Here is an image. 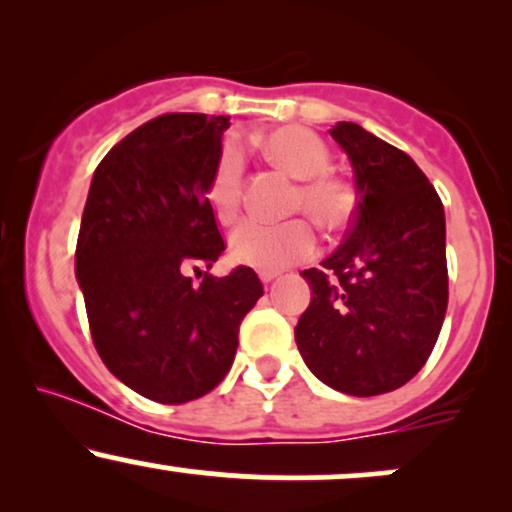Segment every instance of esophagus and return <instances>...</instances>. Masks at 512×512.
Returning a JSON list of instances; mask_svg holds the SVG:
<instances>
[{"mask_svg":"<svg viewBox=\"0 0 512 512\" xmlns=\"http://www.w3.org/2000/svg\"><path fill=\"white\" fill-rule=\"evenodd\" d=\"M276 276H279V272H260V279L264 281V284H269V281H274Z\"/></svg>","mask_w":512,"mask_h":512,"instance_id":"1","label":"esophagus"}]
</instances>
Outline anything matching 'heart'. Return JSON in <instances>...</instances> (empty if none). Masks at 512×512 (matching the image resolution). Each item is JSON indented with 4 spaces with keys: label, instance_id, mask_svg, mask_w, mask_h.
I'll use <instances>...</instances> for the list:
<instances>
[{
    "label": "heart",
    "instance_id": "heart-1",
    "mask_svg": "<svg viewBox=\"0 0 512 512\" xmlns=\"http://www.w3.org/2000/svg\"><path fill=\"white\" fill-rule=\"evenodd\" d=\"M262 149L269 161L286 170L291 178L301 180L291 197V211H305L310 219L330 231H337L351 219L356 207L354 187L327 170L330 151L315 132L296 125L279 127L264 137ZM243 178V149L238 142L228 139L216 156L207 182V202L219 221L231 223L238 216ZM315 248L317 236L308 219H291L284 223L250 219L240 223L228 240L233 260L262 269V272H279L291 264L308 260Z\"/></svg>",
    "mask_w": 512,
    "mask_h": 512
}]
</instances>
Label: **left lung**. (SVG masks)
Returning a JSON list of instances; mask_svg holds the SVG:
<instances>
[{"instance_id":"8db88e82","label":"left lung","mask_w":512,"mask_h":512,"mask_svg":"<svg viewBox=\"0 0 512 512\" xmlns=\"http://www.w3.org/2000/svg\"><path fill=\"white\" fill-rule=\"evenodd\" d=\"M354 166L344 243L301 272L313 289L296 325L305 366L334 390L373 397L409 383L448 310L445 211L424 170L354 122L330 129Z\"/></svg>"}]
</instances>
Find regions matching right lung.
<instances>
[{
  "mask_svg": "<svg viewBox=\"0 0 512 512\" xmlns=\"http://www.w3.org/2000/svg\"><path fill=\"white\" fill-rule=\"evenodd\" d=\"M228 127V117L199 113L137 127L98 163L81 216L76 279L98 356L161 404H185L226 378L240 322L264 293L243 264L221 279L202 272L226 250L207 182Z\"/></svg>",
  "mask_w": 512,
  "mask_h": 512,
  "instance_id": "right-lung-1",
  "label": "right lung"
}]
</instances>
